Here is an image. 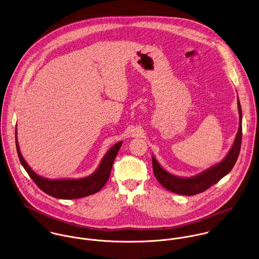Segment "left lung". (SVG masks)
Masks as SVG:
<instances>
[{
  "label": "left lung",
  "instance_id": "left-lung-1",
  "mask_svg": "<svg viewBox=\"0 0 259 259\" xmlns=\"http://www.w3.org/2000/svg\"><path fill=\"white\" fill-rule=\"evenodd\" d=\"M237 106L239 113L238 131L229 152L219 163L211 166L195 176L179 177L164 170L156 160L155 157L152 156L154 175L158 182L164 188L180 195H195L205 191L210 186L216 184L221 178L231 171L239 155L242 139V111L239 99H237Z\"/></svg>",
  "mask_w": 259,
  "mask_h": 259
}]
</instances>
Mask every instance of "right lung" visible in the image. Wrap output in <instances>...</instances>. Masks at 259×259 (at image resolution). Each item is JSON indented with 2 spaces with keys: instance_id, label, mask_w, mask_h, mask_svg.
<instances>
[{
  "instance_id": "1",
  "label": "right lung",
  "mask_w": 259,
  "mask_h": 259,
  "mask_svg": "<svg viewBox=\"0 0 259 259\" xmlns=\"http://www.w3.org/2000/svg\"><path fill=\"white\" fill-rule=\"evenodd\" d=\"M16 147L21 164L37 184V186L48 195L58 199H76L89 196L102 189L108 181L111 169L116 155L122 145V141L112 146L104 155L98 168L89 176L84 178H63V179H48L38 175L25 161L20 151L17 140V126H16Z\"/></svg>"
}]
</instances>
